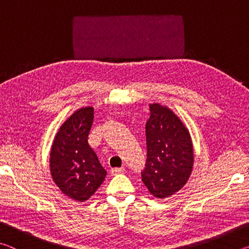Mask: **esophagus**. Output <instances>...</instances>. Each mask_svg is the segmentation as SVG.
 Masks as SVG:
<instances>
[{
    "instance_id": "34e87169",
    "label": "esophagus",
    "mask_w": 249,
    "mask_h": 249,
    "mask_svg": "<svg viewBox=\"0 0 249 249\" xmlns=\"http://www.w3.org/2000/svg\"><path fill=\"white\" fill-rule=\"evenodd\" d=\"M124 168H113L111 170V174L112 176H116V175H120V174H123L124 172Z\"/></svg>"
}]
</instances>
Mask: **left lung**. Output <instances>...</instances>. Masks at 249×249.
Masks as SVG:
<instances>
[{
  "label": "left lung",
  "instance_id": "1",
  "mask_svg": "<svg viewBox=\"0 0 249 249\" xmlns=\"http://www.w3.org/2000/svg\"><path fill=\"white\" fill-rule=\"evenodd\" d=\"M149 109L147 160L142 180L151 195L165 199L182 189L190 178L193 146L188 128L169 107L154 103Z\"/></svg>",
  "mask_w": 249,
  "mask_h": 249
}]
</instances>
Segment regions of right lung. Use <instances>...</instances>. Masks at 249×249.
I'll return each instance as SVG.
<instances>
[{"label": "right lung", "instance_id": "obj_1", "mask_svg": "<svg viewBox=\"0 0 249 249\" xmlns=\"http://www.w3.org/2000/svg\"><path fill=\"white\" fill-rule=\"evenodd\" d=\"M93 107H81L60 126L50 151V174L57 187L67 196L84 202L105 179L107 171L89 146L93 123Z\"/></svg>", "mask_w": 249, "mask_h": 249}]
</instances>
